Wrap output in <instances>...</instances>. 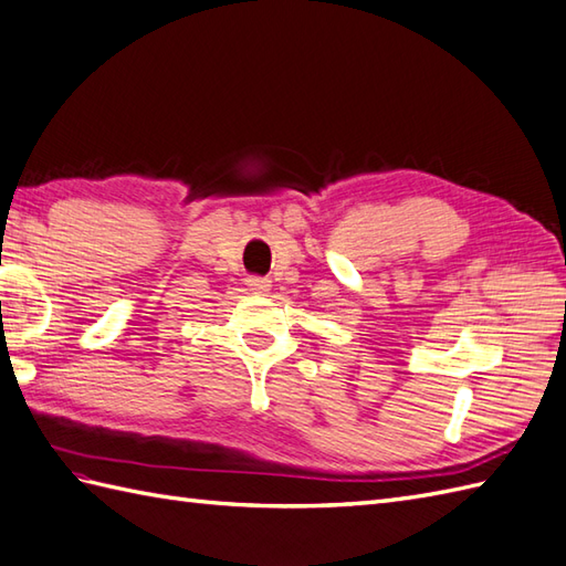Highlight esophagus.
<instances>
[{
  "label": "esophagus",
  "mask_w": 566,
  "mask_h": 566,
  "mask_svg": "<svg viewBox=\"0 0 566 566\" xmlns=\"http://www.w3.org/2000/svg\"><path fill=\"white\" fill-rule=\"evenodd\" d=\"M247 287H250V291H254V293H269L271 281L261 279V275H250V279H247Z\"/></svg>",
  "instance_id": "esophagus-1"
}]
</instances>
